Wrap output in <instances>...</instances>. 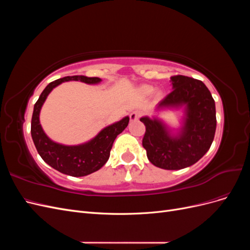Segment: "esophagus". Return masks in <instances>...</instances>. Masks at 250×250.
Here are the masks:
<instances>
[{
  "mask_svg": "<svg viewBox=\"0 0 250 250\" xmlns=\"http://www.w3.org/2000/svg\"><path fill=\"white\" fill-rule=\"evenodd\" d=\"M141 117V112L140 111H132L130 115H129V118H130V121H137L139 120V118Z\"/></svg>",
  "mask_w": 250,
  "mask_h": 250,
  "instance_id": "esophagus-1",
  "label": "esophagus"
}]
</instances>
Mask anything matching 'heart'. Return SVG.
<instances>
[{"mask_svg":"<svg viewBox=\"0 0 250 250\" xmlns=\"http://www.w3.org/2000/svg\"><path fill=\"white\" fill-rule=\"evenodd\" d=\"M154 92V87L151 85H144L141 87V93L145 96H148Z\"/></svg>","mask_w":250,"mask_h":250,"instance_id":"1","label":"heart"}]
</instances>
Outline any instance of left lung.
Here are the masks:
<instances>
[{
  "label": "left lung",
  "instance_id": "8db88e82",
  "mask_svg": "<svg viewBox=\"0 0 250 250\" xmlns=\"http://www.w3.org/2000/svg\"><path fill=\"white\" fill-rule=\"evenodd\" d=\"M172 92L157 109L184 107L185 117L177 133L157 117H143L146 126L143 147L151 164L165 170H180L197 163L214 141L216 131L215 101L200 80L177 75L171 77Z\"/></svg>",
  "mask_w": 250,
  "mask_h": 250
}]
</instances>
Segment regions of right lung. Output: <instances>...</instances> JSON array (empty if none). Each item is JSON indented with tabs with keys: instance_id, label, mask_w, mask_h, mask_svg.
<instances>
[{
	"instance_id": "add662e5",
	"label": "right lung",
	"mask_w": 250,
	"mask_h": 250,
	"mask_svg": "<svg viewBox=\"0 0 250 250\" xmlns=\"http://www.w3.org/2000/svg\"><path fill=\"white\" fill-rule=\"evenodd\" d=\"M72 80L81 81L87 84H97L101 82V79L98 77L67 76L49 83L34 104L31 135L37 152L49 166L66 175L81 177L98 171L106 164L112 144L127 127L129 117H125L119 122L103 128L94 139L80 145L66 146L53 142L42 130L40 122V112L52 89L64 81Z\"/></svg>"
}]
</instances>
